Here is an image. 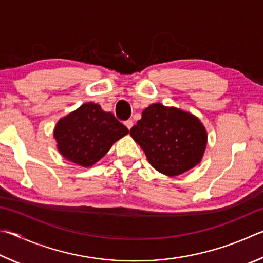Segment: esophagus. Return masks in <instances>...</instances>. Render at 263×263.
Wrapping results in <instances>:
<instances>
[{
    "mask_svg": "<svg viewBox=\"0 0 263 263\" xmlns=\"http://www.w3.org/2000/svg\"><path fill=\"white\" fill-rule=\"evenodd\" d=\"M133 124H134V123H133V120H127V121L124 122V126H126L129 129V130H130V128L133 127Z\"/></svg>",
    "mask_w": 263,
    "mask_h": 263,
    "instance_id": "obj_1",
    "label": "esophagus"
}]
</instances>
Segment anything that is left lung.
Returning <instances> with one entry per match:
<instances>
[{
  "label": "left lung",
  "mask_w": 263,
  "mask_h": 263,
  "mask_svg": "<svg viewBox=\"0 0 263 263\" xmlns=\"http://www.w3.org/2000/svg\"><path fill=\"white\" fill-rule=\"evenodd\" d=\"M130 135L143 149L151 166L167 177H177L201 163L208 133L194 114L163 104H151Z\"/></svg>",
  "instance_id": "1"
}]
</instances>
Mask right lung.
Here are the masks:
<instances>
[{
    "mask_svg": "<svg viewBox=\"0 0 263 263\" xmlns=\"http://www.w3.org/2000/svg\"><path fill=\"white\" fill-rule=\"evenodd\" d=\"M128 133L112 113L90 101L60 119L53 135L62 157L80 166L91 167Z\"/></svg>",
    "mask_w": 263,
    "mask_h": 263,
    "instance_id": "right-lung-1",
    "label": "right lung"
}]
</instances>
